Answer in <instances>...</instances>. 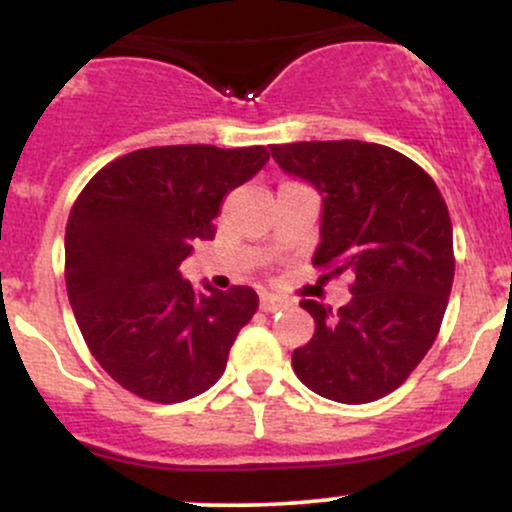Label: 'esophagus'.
Here are the masks:
<instances>
[{
  "label": "esophagus",
  "instance_id": "obj_1",
  "mask_svg": "<svg viewBox=\"0 0 512 512\" xmlns=\"http://www.w3.org/2000/svg\"><path fill=\"white\" fill-rule=\"evenodd\" d=\"M284 298L274 296V293H264V296L260 298V310H264V313H276V310H284L286 308Z\"/></svg>",
  "mask_w": 512,
  "mask_h": 512
}]
</instances>
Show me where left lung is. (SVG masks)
<instances>
[{"label": "left lung", "mask_w": 512, "mask_h": 512, "mask_svg": "<svg viewBox=\"0 0 512 512\" xmlns=\"http://www.w3.org/2000/svg\"><path fill=\"white\" fill-rule=\"evenodd\" d=\"M269 151L322 199L313 264L330 269L327 279L354 276V298L337 313L301 301L315 334L293 351V370L334 402L390 395L428 354L448 308L455 257L445 199L426 170L390 146L342 139Z\"/></svg>", "instance_id": "8db88e82"}]
</instances>
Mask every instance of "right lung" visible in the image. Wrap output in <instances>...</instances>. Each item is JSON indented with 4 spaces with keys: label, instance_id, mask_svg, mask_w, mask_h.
Here are the masks:
<instances>
[{
    "label": "right lung",
    "instance_id": "obj_1",
    "mask_svg": "<svg viewBox=\"0 0 512 512\" xmlns=\"http://www.w3.org/2000/svg\"><path fill=\"white\" fill-rule=\"evenodd\" d=\"M269 161L264 146H154L93 175L69 214L67 296L93 358L125 390L173 404L202 395L257 310L250 286L204 291L180 274L214 240L223 197Z\"/></svg>",
    "mask_w": 512,
    "mask_h": 512
}]
</instances>
